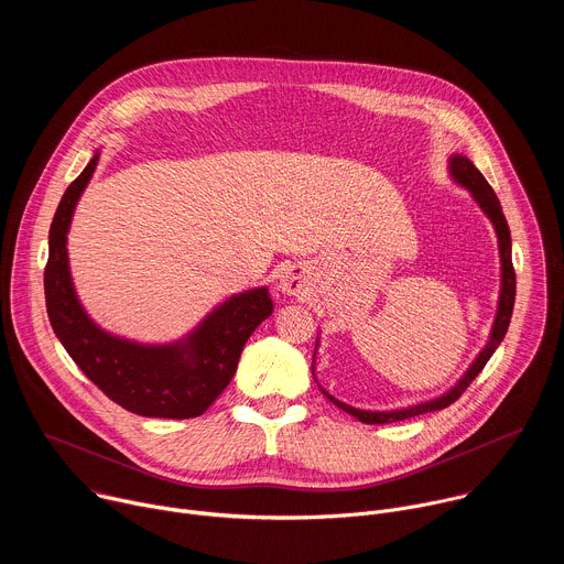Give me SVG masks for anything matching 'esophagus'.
<instances>
[{
  "mask_svg": "<svg viewBox=\"0 0 564 564\" xmlns=\"http://www.w3.org/2000/svg\"><path fill=\"white\" fill-rule=\"evenodd\" d=\"M279 288L290 296H303L307 292V276L301 265H290L279 281Z\"/></svg>",
  "mask_w": 564,
  "mask_h": 564,
  "instance_id": "1",
  "label": "esophagus"
}]
</instances>
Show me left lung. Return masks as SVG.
Wrapping results in <instances>:
<instances>
[{"label": "left lung", "mask_w": 564, "mask_h": 564, "mask_svg": "<svg viewBox=\"0 0 564 564\" xmlns=\"http://www.w3.org/2000/svg\"><path fill=\"white\" fill-rule=\"evenodd\" d=\"M448 170H451V176L453 181H457L462 187H466L470 192V196L475 198V203L481 207V212H485L494 227H496V234H498V246H500V263H502V290H500V301H498V314H496V321H494V330H491V339L489 344L485 346V350H481L477 355V359L470 364V368L464 372V377L442 397H435L431 401H424V404H415V406H409V409H401V411H359V409H352L348 404H344V401L335 399L326 388H321V392H324L335 406H339L341 411H346L348 415L357 417L359 422L364 424H390V422H401V420H409V417H417V415H424V413H431V411H442L446 406H451L455 399H459V394L470 386V381L481 372V368L487 366V361L491 359V355L496 352V348L500 346V341L505 339L507 330H509V324H511V314H513V301H516V270H513V261H511V231H509V225H507V218L502 214V207H500V200L496 196V192L491 189V185L487 183V178L479 174V170L470 163V160L466 155H451L448 160ZM314 368V366H312ZM314 375V370H312Z\"/></svg>", "instance_id": "8db88e82"}]
</instances>
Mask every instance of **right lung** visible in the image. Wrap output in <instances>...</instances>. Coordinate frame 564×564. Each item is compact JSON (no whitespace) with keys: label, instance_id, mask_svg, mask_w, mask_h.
Returning <instances> with one entry per match:
<instances>
[{"label":"right lung","instance_id":"right-lung-1","mask_svg":"<svg viewBox=\"0 0 564 564\" xmlns=\"http://www.w3.org/2000/svg\"><path fill=\"white\" fill-rule=\"evenodd\" d=\"M98 155L68 185L51 223L44 268L48 321L79 370L118 406L142 417H198L231 381L246 341L274 310L272 299L268 288L236 294L189 337L167 346H142L100 330L75 296L66 254L70 216L96 172Z\"/></svg>","mask_w":564,"mask_h":564}]
</instances>
